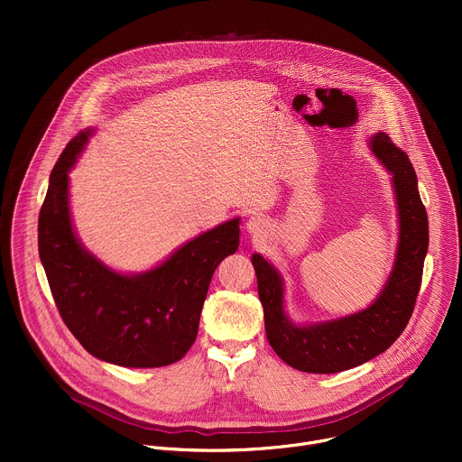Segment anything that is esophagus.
Returning a JSON list of instances; mask_svg holds the SVG:
<instances>
[{
	"label": "esophagus",
	"mask_w": 462,
	"mask_h": 462,
	"mask_svg": "<svg viewBox=\"0 0 462 462\" xmlns=\"http://www.w3.org/2000/svg\"><path fill=\"white\" fill-rule=\"evenodd\" d=\"M246 230L252 237H263L269 230V221L263 217L261 214H254L246 221Z\"/></svg>",
	"instance_id": "34e87169"
}]
</instances>
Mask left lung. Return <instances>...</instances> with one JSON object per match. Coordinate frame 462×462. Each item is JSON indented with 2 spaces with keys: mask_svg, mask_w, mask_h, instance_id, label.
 Returning <instances> with one entry per match:
<instances>
[{
  "mask_svg": "<svg viewBox=\"0 0 462 462\" xmlns=\"http://www.w3.org/2000/svg\"><path fill=\"white\" fill-rule=\"evenodd\" d=\"M371 150L393 175L401 232L391 276L367 309L316 325H296L283 309L280 273L259 254L252 255L269 344L285 364L303 373H340L369 362L402 335L415 309L428 252V214L406 152L383 131L371 137Z\"/></svg>",
  "mask_w": 462,
  "mask_h": 462,
  "instance_id": "obj_1",
  "label": "left lung"
}]
</instances>
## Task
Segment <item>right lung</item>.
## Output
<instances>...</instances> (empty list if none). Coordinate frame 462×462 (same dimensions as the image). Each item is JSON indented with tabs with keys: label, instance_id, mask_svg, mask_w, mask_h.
I'll return each instance as SVG.
<instances>
[{
	"label": "right lung",
	"instance_id": "add662e5",
	"mask_svg": "<svg viewBox=\"0 0 462 462\" xmlns=\"http://www.w3.org/2000/svg\"><path fill=\"white\" fill-rule=\"evenodd\" d=\"M91 135L89 127L65 146L40 210L38 250L54 303L93 356L122 367L170 365L197 338L212 276L239 246V219L197 236L152 271H111L82 246L69 212L68 173Z\"/></svg>",
	"mask_w": 462,
	"mask_h": 462
}]
</instances>
